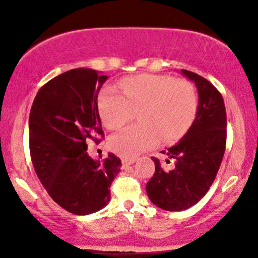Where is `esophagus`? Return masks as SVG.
Here are the masks:
<instances>
[{
	"mask_svg": "<svg viewBox=\"0 0 258 258\" xmlns=\"http://www.w3.org/2000/svg\"><path fill=\"white\" fill-rule=\"evenodd\" d=\"M136 161V159H122V166L123 167H127V166H130V165H132L133 162Z\"/></svg>",
	"mask_w": 258,
	"mask_h": 258,
	"instance_id": "obj_1",
	"label": "esophagus"
}]
</instances>
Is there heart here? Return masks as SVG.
<instances>
[{"instance_id":"1","label":"heart","mask_w":258,"mask_h":258,"mask_svg":"<svg viewBox=\"0 0 258 258\" xmlns=\"http://www.w3.org/2000/svg\"><path fill=\"white\" fill-rule=\"evenodd\" d=\"M123 94L111 87L100 91L98 110L106 128L117 130L135 111L141 123L121 130L109 139L114 153L133 158L159 143L178 141L197 116L198 96L190 82L171 76L143 75L120 82Z\"/></svg>"}]
</instances>
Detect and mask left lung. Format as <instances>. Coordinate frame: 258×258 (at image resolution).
<instances>
[{
    "instance_id": "1",
    "label": "left lung",
    "mask_w": 258,
    "mask_h": 258,
    "mask_svg": "<svg viewBox=\"0 0 258 258\" xmlns=\"http://www.w3.org/2000/svg\"><path fill=\"white\" fill-rule=\"evenodd\" d=\"M180 74L198 88L197 116L178 143L167 149L168 158L176 159L173 168L168 170L152 158L155 173L146 186L150 201L166 211L189 209L209 191L221 166L227 141V115L222 94L203 76L184 69Z\"/></svg>"
}]
</instances>
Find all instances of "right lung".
<instances>
[{
	"label": "right lung",
	"mask_w": 258,
	"mask_h": 258,
	"mask_svg": "<svg viewBox=\"0 0 258 258\" xmlns=\"http://www.w3.org/2000/svg\"><path fill=\"white\" fill-rule=\"evenodd\" d=\"M108 76L79 68L60 74L40 88L29 116L30 154L35 172L59 206L85 216L110 200V185L121 160L103 161L87 154V143L104 137L98 93Z\"/></svg>",
	"instance_id": "add662e5"
}]
</instances>
